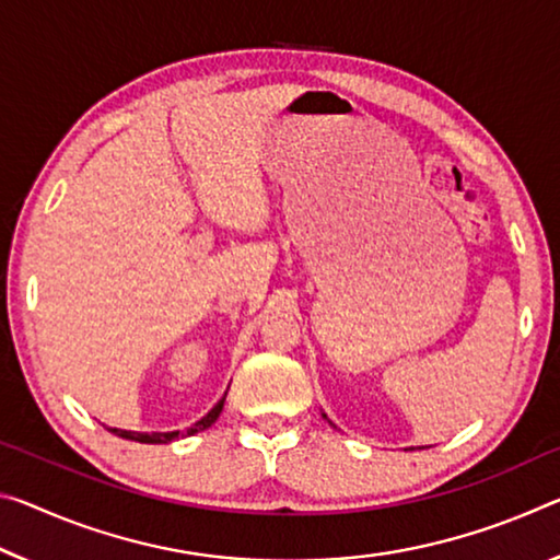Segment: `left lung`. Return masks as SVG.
<instances>
[{"instance_id":"obj_1","label":"left lung","mask_w":560,"mask_h":560,"mask_svg":"<svg viewBox=\"0 0 560 560\" xmlns=\"http://www.w3.org/2000/svg\"><path fill=\"white\" fill-rule=\"evenodd\" d=\"M324 419H326V416H324ZM328 423H331V421H328Z\"/></svg>"}]
</instances>
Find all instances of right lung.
Instances as JSON below:
<instances>
[{
	"mask_svg": "<svg viewBox=\"0 0 560 560\" xmlns=\"http://www.w3.org/2000/svg\"><path fill=\"white\" fill-rule=\"evenodd\" d=\"M224 401H226V394L221 396V401L211 408V411L203 416L201 421H197L191 425V429H186V433H179V431H152V433H139V431H121V429H109L114 436H121V439H129V441H139V443H168V441H176L179 436H194V433H199L203 429H209L211 423H214L219 419L221 408H224Z\"/></svg>",
	"mask_w": 560,
	"mask_h": 560,
	"instance_id": "1",
	"label": "right lung"
}]
</instances>
